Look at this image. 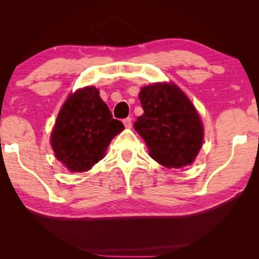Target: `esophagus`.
<instances>
[{
    "mask_svg": "<svg viewBox=\"0 0 259 259\" xmlns=\"http://www.w3.org/2000/svg\"><path fill=\"white\" fill-rule=\"evenodd\" d=\"M122 122H123V125H125L126 128H131V127H132V119L131 118L123 119Z\"/></svg>",
    "mask_w": 259,
    "mask_h": 259,
    "instance_id": "obj_1",
    "label": "esophagus"
}]
</instances>
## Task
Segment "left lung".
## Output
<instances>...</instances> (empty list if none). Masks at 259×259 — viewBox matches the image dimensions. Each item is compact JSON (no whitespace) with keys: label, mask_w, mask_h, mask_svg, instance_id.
Here are the masks:
<instances>
[{"label":"left lung","mask_w":259,"mask_h":259,"mask_svg":"<svg viewBox=\"0 0 259 259\" xmlns=\"http://www.w3.org/2000/svg\"><path fill=\"white\" fill-rule=\"evenodd\" d=\"M144 114L134 122L152 159L167 168H182L196 160L204 141L199 113L182 88L173 82L141 87Z\"/></svg>","instance_id":"left-lung-1"}]
</instances>
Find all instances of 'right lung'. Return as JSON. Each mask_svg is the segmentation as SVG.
Segmentation results:
<instances>
[{
  "mask_svg": "<svg viewBox=\"0 0 259 259\" xmlns=\"http://www.w3.org/2000/svg\"><path fill=\"white\" fill-rule=\"evenodd\" d=\"M125 130L94 86L79 88L67 97L51 133L55 158L69 172H86L105 158L115 136Z\"/></svg>",
  "mask_w": 259,
  "mask_h": 259,
  "instance_id": "add662e5",
  "label": "right lung"
}]
</instances>
